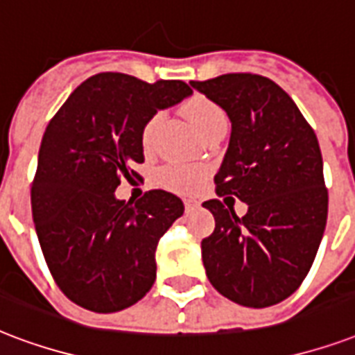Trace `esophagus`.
Here are the masks:
<instances>
[{
	"mask_svg": "<svg viewBox=\"0 0 355 355\" xmlns=\"http://www.w3.org/2000/svg\"><path fill=\"white\" fill-rule=\"evenodd\" d=\"M184 207H186V210H196V208H199L201 207V202H197V201H193V199H186V201H184Z\"/></svg>",
	"mask_w": 355,
	"mask_h": 355,
	"instance_id": "34e87169",
	"label": "esophagus"
}]
</instances>
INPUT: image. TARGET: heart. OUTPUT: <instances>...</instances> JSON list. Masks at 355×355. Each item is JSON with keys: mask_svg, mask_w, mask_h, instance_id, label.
Wrapping results in <instances>:
<instances>
[{"mask_svg": "<svg viewBox=\"0 0 355 355\" xmlns=\"http://www.w3.org/2000/svg\"><path fill=\"white\" fill-rule=\"evenodd\" d=\"M186 115L202 137H207L208 134H212L216 130L227 128V124H229L225 112L207 96H193L189 100L186 104ZM159 123H162V113H154L143 126L141 143L145 148L153 147L154 135H156ZM201 169L188 166H167L159 169L158 173V182L164 188L173 189V191H184V193L196 191L201 184Z\"/></svg>", "mask_w": 355, "mask_h": 355, "instance_id": "obj_1", "label": "heart"}]
</instances>
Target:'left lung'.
<instances>
[{"mask_svg": "<svg viewBox=\"0 0 355 355\" xmlns=\"http://www.w3.org/2000/svg\"><path fill=\"white\" fill-rule=\"evenodd\" d=\"M189 85L231 121L218 175L220 196L248 205L238 218L218 199L202 202L216 229L201 242L208 281L231 302L270 307L309 274L328 220V189L315 132L283 89L259 74H223Z\"/></svg>", "mask_w": 355, "mask_h": 355, "instance_id": "obj_1", "label": "left lung"}]
</instances>
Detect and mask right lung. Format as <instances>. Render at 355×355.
<instances>
[{
	"label": "right lung",
	"instance_id": "add662e5",
	"mask_svg": "<svg viewBox=\"0 0 355 355\" xmlns=\"http://www.w3.org/2000/svg\"><path fill=\"white\" fill-rule=\"evenodd\" d=\"M191 93L178 80L102 72L76 87L46 126L31 189L35 231L58 286L83 309L123 311L154 285L158 240L184 202L164 189L126 202L115 189L137 177L145 123Z\"/></svg>",
	"mask_w": 355,
	"mask_h": 355
}]
</instances>
